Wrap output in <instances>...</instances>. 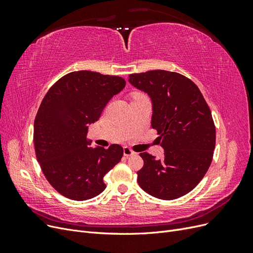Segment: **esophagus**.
Listing matches in <instances>:
<instances>
[{"instance_id":"1","label":"esophagus","mask_w":253,"mask_h":253,"mask_svg":"<svg viewBox=\"0 0 253 253\" xmlns=\"http://www.w3.org/2000/svg\"><path fill=\"white\" fill-rule=\"evenodd\" d=\"M124 154H125V156L129 157V156H133V155H135L136 153H135L132 149H129L128 147H125V148H124Z\"/></svg>"}]
</instances>
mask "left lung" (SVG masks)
Masks as SVG:
<instances>
[{
    "label": "left lung",
    "mask_w": 253,
    "mask_h": 253,
    "mask_svg": "<svg viewBox=\"0 0 253 253\" xmlns=\"http://www.w3.org/2000/svg\"><path fill=\"white\" fill-rule=\"evenodd\" d=\"M129 83L147 93L153 106L152 127L165 150L162 160L140 153L137 181L148 194L171 201L192 191L208 171L215 148L211 111L196 84L163 70L129 75Z\"/></svg>",
    "instance_id": "obj_1"
}]
</instances>
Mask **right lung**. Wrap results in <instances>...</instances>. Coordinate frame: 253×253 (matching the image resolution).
Listing matches in <instances>:
<instances>
[{"label": "right lung", "mask_w": 253, "mask_h": 253, "mask_svg": "<svg viewBox=\"0 0 253 253\" xmlns=\"http://www.w3.org/2000/svg\"><path fill=\"white\" fill-rule=\"evenodd\" d=\"M126 86L118 76L72 72L48 89L34 124L38 162L51 187L73 201H86L105 189L104 175L117 165L124 149L89 147L88 125L100 117L114 95Z\"/></svg>", "instance_id": "1"}]
</instances>
